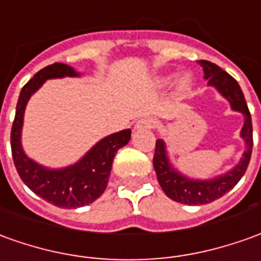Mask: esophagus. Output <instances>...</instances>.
<instances>
[{"label":"esophagus","instance_id":"esophagus-1","mask_svg":"<svg viewBox=\"0 0 261 261\" xmlns=\"http://www.w3.org/2000/svg\"><path fill=\"white\" fill-rule=\"evenodd\" d=\"M154 126V120L150 118H142L136 122L135 130H145V129H152Z\"/></svg>","mask_w":261,"mask_h":261}]
</instances>
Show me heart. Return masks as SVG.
Wrapping results in <instances>:
<instances>
[{
    "instance_id": "1",
    "label": "heart",
    "mask_w": 261,
    "mask_h": 261,
    "mask_svg": "<svg viewBox=\"0 0 261 261\" xmlns=\"http://www.w3.org/2000/svg\"><path fill=\"white\" fill-rule=\"evenodd\" d=\"M173 78V75H166V76H162L159 79V84H168L170 79ZM193 85V78H192V75H189V73H185L182 75L179 81H177V91L180 93L188 92L189 89L192 88Z\"/></svg>"
}]
</instances>
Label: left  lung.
Listing matches in <instances>:
<instances>
[{
  "label": "left lung",
  "mask_w": 261,
  "mask_h": 261,
  "mask_svg": "<svg viewBox=\"0 0 261 261\" xmlns=\"http://www.w3.org/2000/svg\"><path fill=\"white\" fill-rule=\"evenodd\" d=\"M199 65L203 68L207 85L213 86L229 102L233 111H237L244 116L240 138L246 143V150L236 166H233L223 175H219L212 179H195L183 175L182 172H179L170 163L166 143L163 139H158L153 154V168L158 176V182L168 197L183 204H206L222 197L224 193L231 190L246 173V169L249 166L251 158V148H253L251 116L237 81L213 62L202 59L199 61Z\"/></svg>",
  "instance_id": "8db88e82"
}]
</instances>
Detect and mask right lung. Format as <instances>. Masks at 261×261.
Returning a JSON list of instances; mask_svg holds the SVG:
<instances>
[{
	"label": "right lung",
	"instance_id": "right-lung-1",
	"mask_svg": "<svg viewBox=\"0 0 261 261\" xmlns=\"http://www.w3.org/2000/svg\"><path fill=\"white\" fill-rule=\"evenodd\" d=\"M65 76L76 78L81 76V73L72 66L57 62L45 66L25 84L18 98L15 119L11 129V150L18 175L35 195L62 209H78L95 202L105 192L113 158L122 146L130 141L132 130L123 129L105 136L78 162L65 168H46L28 158L21 141L27 103L48 79Z\"/></svg>",
	"mask_w": 261,
	"mask_h": 261
}]
</instances>
